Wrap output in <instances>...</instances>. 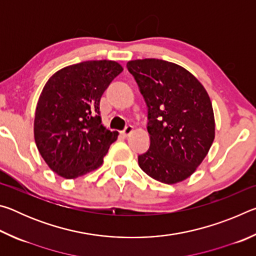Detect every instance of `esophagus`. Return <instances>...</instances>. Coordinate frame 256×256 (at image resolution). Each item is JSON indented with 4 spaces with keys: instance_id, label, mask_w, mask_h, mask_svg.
<instances>
[{
    "instance_id": "34e87169",
    "label": "esophagus",
    "mask_w": 256,
    "mask_h": 256,
    "mask_svg": "<svg viewBox=\"0 0 256 256\" xmlns=\"http://www.w3.org/2000/svg\"><path fill=\"white\" fill-rule=\"evenodd\" d=\"M132 131H133V126H131V125H128V126L125 128L120 133H122V136H123L124 138H128V136H130V134L132 133Z\"/></svg>"
}]
</instances>
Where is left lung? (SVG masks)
<instances>
[{
    "instance_id": "left-lung-1",
    "label": "left lung",
    "mask_w": 256,
    "mask_h": 256,
    "mask_svg": "<svg viewBox=\"0 0 256 256\" xmlns=\"http://www.w3.org/2000/svg\"><path fill=\"white\" fill-rule=\"evenodd\" d=\"M148 107L150 146L138 154V166L164 184L193 174L214 140L212 104L200 81L175 63L157 58L130 60Z\"/></svg>"
}]
</instances>
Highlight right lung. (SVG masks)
<instances>
[{
  "mask_svg": "<svg viewBox=\"0 0 256 256\" xmlns=\"http://www.w3.org/2000/svg\"><path fill=\"white\" fill-rule=\"evenodd\" d=\"M122 71L114 60H86L47 81L34 112V134L42 159L58 175L72 180L102 166L118 132L102 124L99 102Z\"/></svg>",
  "mask_w": 256,
  "mask_h": 256,
  "instance_id": "right-lung-1",
  "label": "right lung"
}]
</instances>
